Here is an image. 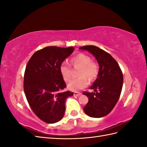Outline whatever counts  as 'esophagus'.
<instances>
[{
	"instance_id": "34e87169",
	"label": "esophagus",
	"mask_w": 147,
	"mask_h": 147,
	"mask_svg": "<svg viewBox=\"0 0 147 147\" xmlns=\"http://www.w3.org/2000/svg\"><path fill=\"white\" fill-rule=\"evenodd\" d=\"M81 94H82V93H80V92H75L74 93V96H80Z\"/></svg>"
}]
</instances>
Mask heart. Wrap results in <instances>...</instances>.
I'll use <instances>...</instances> for the list:
<instances>
[{
	"mask_svg": "<svg viewBox=\"0 0 147 147\" xmlns=\"http://www.w3.org/2000/svg\"><path fill=\"white\" fill-rule=\"evenodd\" d=\"M72 64L74 67H81L78 76L80 77L72 80L68 84V88L72 91H78L88 86L90 81L93 82L98 76L100 66L97 62L92 61L90 56L80 53L72 59ZM60 71L65 82H69L71 78V65L66 61L62 62L60 65Z\"/></svg>",
	"mask_w": 147,
	"mask_h": 147,
	"instance_id": "b5f03b06",
	"label": "heart"
}]
</instances>
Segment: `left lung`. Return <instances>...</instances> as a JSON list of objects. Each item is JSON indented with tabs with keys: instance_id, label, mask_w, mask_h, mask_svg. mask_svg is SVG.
<instances>
[{
	"instance_id": "left-lung-1",
	"label": "left lung",
	"mask_w": 147,
	"mask_h": 147,
	"mask_svg": "<svg viewBox=\"0 0 147 147\" xmlns=\"http://www.w3.org/2000/svg\"><path fill=\"white\" fill-rule=\"evenodd\" d=\"M86 50L95 56L100 66L98 78L90 89L95 92H84L88 102L83 110L92 117H102L114 109L121 95L123 84V74L117 61L104 50L95 45L80 47Z\"/></svg>"
}]
</instances>
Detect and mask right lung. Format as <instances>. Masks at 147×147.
<instances>
[{"label": "right lung", "instance_id": "add662e5", "mask_svg": "<svg viewBox=\"0 0 147 147\" xmlns=\"http://www.w3.org/2000/svg\"><path fill=\"white\" fill-rule=\"evenodd\" d=\"M55 46L47 47L34 53L26 66L23 88L34 113L45 123H57L63 117L65 101L73 92H63L66 87L60 65L74 51Z\"/></svg>", "mask_w": 147, "mask_h": 147}]
</instances>
